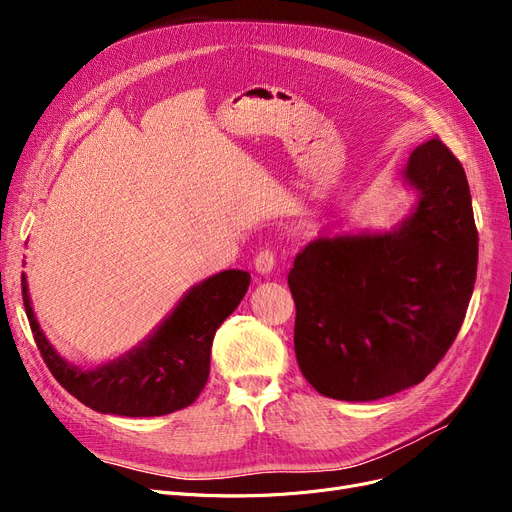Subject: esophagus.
Wrapping results in <instances>:
<instances>
[{
    "label": "esophagus",
    "instance_id": "1",
    "mask_svg": "<svg viewBox=\"0 0 512 512\" xmlns=\"http://www.w3.org/2000/svg\"><path fill=\"white\" fill-rule=\"evenodd\" d=\"M274 265H276V253H274V249L265 247V249H261V251L255 255V270H257L259 274L272 272Z\"/></svg>",
    "mask_w": 512,
    "mask_h": 512
}]
</instances>
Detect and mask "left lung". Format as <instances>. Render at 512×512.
<instances>
[{
  "instance_id": "1",
  "label": "left lung",
  "mask_w": 512,
  "mask_h": 512,
  "mask_svg": "<svg viewBox=\"0 0 512 512\" xmlns=\"http://www.w3.org/2000/svg\"><path fill=\"white\" fill-rule=\"evenodd\" d=\"M402 174L421 197L398 230L317 238L288 274L294 353L328 398L378 400L423 382L463 326L477 274L465 170L434 137Z\"/></svg>"
}]
</instances>
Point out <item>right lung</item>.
<instances>
[{"label": "right lung", "mask_w": 512, "mask_h": 512, "mask_svg": "<svg viewBox=\"0 0 512 512\" xmlns=\"http://www.w3.org/2000/svg\"><path fill=\"white\" fill-rule=\"evenodd\" d=\"M20 284L39 353L66 392L97 413L159 417L193 405L205 388L213 336L245 297L251 274L226 270L197 284L147 342L93 371L72 367L53 351L35 319L24 274Z\"/></svg>", "instance_id": "obj_1"}]
</instances>
